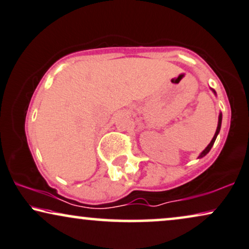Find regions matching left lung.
<instances>
[{"instance_id": "left-lung-1", "label": "left lung", "mask_w": 249, "mask_h": 249, "mask_svg": "<svg viewBox=\"0 0 249 249\" xmlns=\"http://www.w3.org/2000/svg\"><path fill=\"white\" fill-rule=\"evenodd\" d=\"M212 90H213V93L215 94V95H216L215 89H213V88H212ZM221 126H222V112H219V116H218V124H217V128H216L215 135H213V138L212 139V141H210V143H209L208 146H207L206 148H204V149L202 150V153L200 154V155H199V157H197V159H202L203 156H206L207 154H208V153L210 152V149H212V147L213 146V143H215V140H216L217 135H218L219 131H221Z\"/></svg>"}]
</instances>
